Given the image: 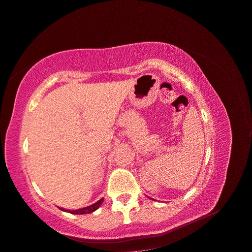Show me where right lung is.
<instances>
[{
    "instance_id": "1",
    "label": "right lung",
    "mask_w": 252,
    "mask_h": 252,
    "mask_svg": "<svg viewBox=\"0 0 252 252\" xmlns=\"http://www.w3.org/2000/svg\"><path fill=\"white\" fill-rule=\"evenodd\" d=\"M102 203H103V198L98 200L97 203L93 204V205H91V206L82 208V209H78V210H74V211L64 210V209H62V208H60V209H61L62 211H67V212H70V213H73V214H89V213H92V212H94L95 210H97L98 208L100 207V205H101Z\"/></svg>"
}]
</instances>
